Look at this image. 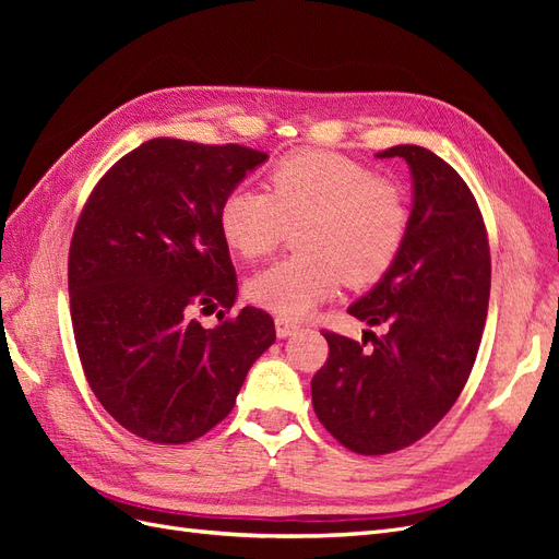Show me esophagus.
Returning <instances> with one entry per match:
<instances>
[{"label": "esophagus", "instance_id": "obj_1", "mask_svg": "<svg viewBox=\"0 0 559 559\" xmlns=\"http://www.w3.org/2000/svg\"><path fill=\"white\" fill-rule=\"evenodd\" d=\"M298 329H300L298 321H292V319H286V317H277V319H275L277 337H289V335H294Z\"/></svg>", "mask_w": 559, "mask_h": 559}]
</instances>
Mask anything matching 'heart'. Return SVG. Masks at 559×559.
<instances>
[{
  "label": "heart",
  "instance_id": "1",
  "mask_svg": "<svg viewBox=\"0 0 559 559\" xmlns=\"http://www.w3.org/2000/svg\"><path fill=\"white\" fill-rule=\"evenodd\" d=\"M296 228L294 259L270 265L247 282L261 308L286 319L306 317L341 289L378 282L408 230L401 186L333 151L302 148L267 173V193L233 189L218 210V230L242 259L273 251Z\"/></svg>",
  "mask_w": 559,
  "mask_h": 559
}]
</instances>
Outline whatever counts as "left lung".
<instances>
[{"label":"left lung","mask_w":559,"mask_h":559,"mask_svg":"<svg viewBox=\"0 0 559 559\" xmlns=\"http://www.w3.org/2000/svg\"><path fill=\"white\" fill-rule=\"evenodd\" d=\"M403 158L413 177L408 230L392 267L347 312L368 326L370 349L324 331L329 361L312 378L321 425L359 454H386L429 433L452 408L476 361L489 302V245L464 179L425 146Z\"/></svg>","instance_id":"1"}]
</instances>
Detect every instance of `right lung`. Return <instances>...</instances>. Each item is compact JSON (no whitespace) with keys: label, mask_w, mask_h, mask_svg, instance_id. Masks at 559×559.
Masks as SVG:
<instances>
[{"label":"right lung","mask_w":559,"mask_h":559,"mask_svg":"<svg viewBox=\"0 0 559 559\" xmlns=\"http://www.w3.org/2000/svg\"><path fill=\"white\" fill-rule=\"evenodd\" d=\"M267 160L240 144L158 138L99 179L70 247V310L83 373L105 411L151 443H191L235 405L275 343L273 317L242 308L218 210ZM222 305L223 324L192 317Z\"/></svg>","instance_id":"1"}]
</instances>
